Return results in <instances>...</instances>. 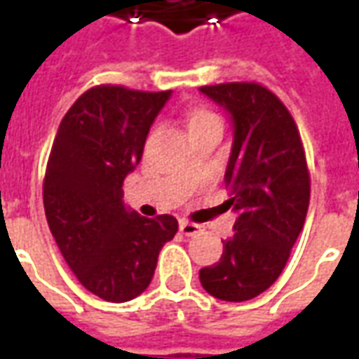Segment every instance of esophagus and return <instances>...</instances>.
<instances>
[{
    "label": "esophagus",
    "mask_w": 359,
    "mask_h": 359,
    "mask_svg": "<svg viewBox=\"0 0 359 359\" xmlns=\"http://www.w3.org/2000/svg\"><path fill=\"white\" fill-rule=\"evenodd\" d=\"M179 229L184 236H196V234L202 231V226L196 225V223H190V221H180Z\"/></svg>",
    "instance_id": "esophagus-1"
}]
</instances>
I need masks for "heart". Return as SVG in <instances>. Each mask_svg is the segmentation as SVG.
<instances>
[{
    "instance_id": "b5f03b06",
    "label": "heart",
    "mask_w": 359,
    "mask_h": 359,
    "mask_svg": "<svg viewBox=\"0 0 359 359\" xmlns=\"http://www.w3.org/2000/svg\"><path fill=\"white\" fill-rule=\"evenodd\" d=\"M215 123H221V118L213 111L208 109V107H194V109L188 113V128H190V134L196 133V130H202L205 126L215 125Z\"/></svg>"
}]
</instances>
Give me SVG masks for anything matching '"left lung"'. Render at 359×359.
I'll return each mask as SVG.
<instances>
[{
    "instance_id": "8db88e82",
    "label": "left lung",
    "mask_w": 359,
    "mask_h": 359,
    "mask_svg": "<svg viewBox=\"0 0 359 359\" xmlns=\"http://www.w3.org/2000/svg\"><path fill=\"white\" fill-rule=\"evenodd\" d=\"M202 92L233 115L225 203L238 217L223 256L200 271V283L219 300H252L283 273L304 229L311 190L306 151L290 111L269 88L225 82Z\"/></svg>"
}]
</instances>
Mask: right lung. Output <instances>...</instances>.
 Instances as JSON below:
<instances>
[{"instance_id": "obj_1", "label": "right lung", "mask_w": 359, "mask_h": 359, "mask_svg": "<svg viewBox=\"0 0 359 359\" xmlns=\"http://www.w3.org/2000/svg\"><path fill=\"white\" fill-rule=\"evenodd\" d=\"M169 95L94 86L67 111L51 146L43 177L48 225L74 277L107 302L144 292L159 250L179 231L172 215L142 217L123 203V182Z\"/></svg>"}]
</instances>
